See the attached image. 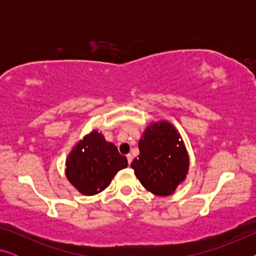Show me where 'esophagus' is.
<instances>
[{
  "mask_svg": "<svg viewBox=\"0 0 256 256\" xmlns=\"http://www.w3.org/2000/svg\"><path fill=\"white\" fill-rule=\"evenodd\" d=\"M127 160H128V164H130L132 162V156L130 155V154H128L127 155Z\"/></svg>",
  "mask_w": 256,
  "mask_h": 256,
  "instance_id": "esophagus-1",
  "label": "esophagus"
}]
</instances>
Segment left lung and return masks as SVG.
Here are the masks:
<instances>
[{
    "label": "left lung",
    "mask_w": 256,
    "mask_h": 256,
    "mask_svg": "<svg viewBox=\"0 0 256 256\" xmlns=\"http://www.w3.org/2000/svg\"><path fill=\"white\" fill-rule=\"evenodd\" d=\"M140 155L130 166L146 190L166 197L183 183L188 171V155L182 136L170 122L149 124L138 141Z\"/></svg>",
    "instance_id": "left-lung-1"
}]
</instances>
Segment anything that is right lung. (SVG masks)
<instances>
[{"label": "right lung", "instance_id": "add662e5", "mask_svg": "<svg viewBox=\"0 0 256 256\" xmlns=\"http://www.w3.org/2000/svg\"><path fill=\"white\" fill-rule=\"evenodd\" d=\"M127 166V158L118 154L116 146L107 142L101 132L93 130L68 154L65 174L80 194L93 196L104 191L118 171Z\"/></svg>", "mask_w": 256, "mask_h": 256}]
</instances>
